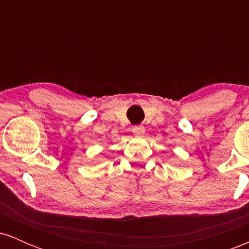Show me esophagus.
<instances>
[{
  "instance_id": "esophagus-1",
  "label": "esophagus",
  "mask_w": 249,
  "mask_h": 249,
  "mask_svg": "<svg viewBox=\"0 0 249 249\" xmlns=\"http://www.w3.org/2000/svg\"><path fill=\"white\" fill-rule=\"evenodd\" d=\"M132 132L134 136H142L145 133V127L139 125V126H133L132 128Z\"/></svg>"
}]
</instances>
